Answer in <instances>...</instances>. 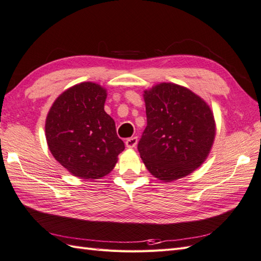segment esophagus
<instances>
[{"instance_id":"34e87169","label":"esophagus","mask_w":261,"mask_h":261,"mask_svg":"<svg viewBox=\"0 0 261 261\" xmlns=\"http://www.w3.org/2000/svg\"><path fill=\"white\" fill-rule=\"evenodd\" d=\"M137 145V137H130L126 141V146L128 148H134Z\"/></svg>"}]
</instances>
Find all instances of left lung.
I'll return each instance as SVG.
<instances>
[{
	"instance_id": "1",
	"label": "left lung",
	"mask_w": 261,
	"mask_h": 261,
	"mask_svg": "<svg viewBox=\"0 0 261 261\" xmlns=\"http://www.w3.org/2000/svg\"><path fill=\"white\" fill-rule=\"evenodd\" d=\"M147 126L138 151L149 173L169 182L204 164L216 136L211 107L187 87L160 83L144 91Z\"/></svg>"
}]
</instances>
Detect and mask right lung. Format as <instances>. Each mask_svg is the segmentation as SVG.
Segmentation results:
<instances>
[{
	"label": "right lung",
	"instance_id": "1",
	"mask_svg": "<svg viewBox=\"0 0 261 261\" xmlns=\"http://www.w3.org/2000/svg\"><path fill=\"white\" fill-rule=\"evenodd\" d=\"M106 88L83 82L67 88L50 106L45 120L49 151L82 179H99L115 167L125 144L114 119L104 111Z\"/></svg>",
	"mask_w": 261,
	"mask_h": 261
}]
</instances>
